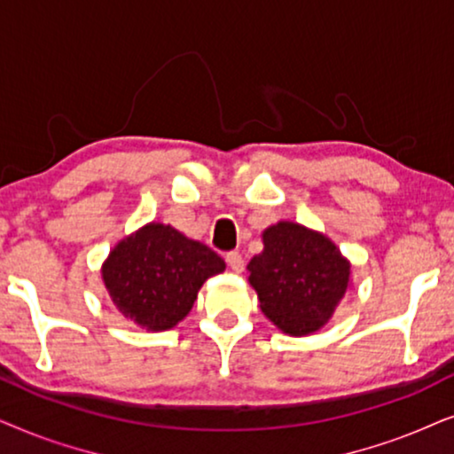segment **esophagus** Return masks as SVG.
Wrapping results in <instances>:
<instances>
[{
	"label": "esophagus",
	"mask_w": 454,
	"mask_h": 454,
	"mask_svg": "<svg viewBox=\"0 0 454 454\" xmlns=\"http://www.w3.org/2000/svg\"><path fill=\"white\" fill-rule=\"evenodd\" d=\"M226 263H228V268H231L232 271H243V268H245V262H243V257H240V253L239 251H231V253H226Z\"/></svg>",
	"instance_id": "1"
}]
</instances>
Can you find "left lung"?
<instances>
[{
	"label": "left lung",
	"mask_w": 454,
	"mask_h": 454,
	"mask_svg": "<svg viewBox=\"0 0 454 454\" xmlns=\"http://www.w3.org/2000/svg\"><path fill=\"white\" fill-rule=\"evenodd\" d=\"M262 311L286 334L316 332L348 286L350 265L334 243L293 222L263 232V253L247 265Z\"/></svg>",
	"instance_id": "left-lung-1"
}]
</instances>
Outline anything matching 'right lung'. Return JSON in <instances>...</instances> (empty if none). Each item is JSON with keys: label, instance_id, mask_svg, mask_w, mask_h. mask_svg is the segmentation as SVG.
I'll use <instances>...</instances> for the list:
<instances>
[{"label": "right lung", "instance_id": "obj_1", "mask_svg": "<svg viewBox=\"0 0 454 454\" xmlns=\"http://www.w3.org/2000/svg\"><path fill=\"white\" fill-rule=\"evenodd\" d=\"M223 259L164 223H149L110 253L104 282L122 316L147 330H168L192 309Z\"/></svg>", "mask_w": 454, "mask_h": 454}]
</instances>
